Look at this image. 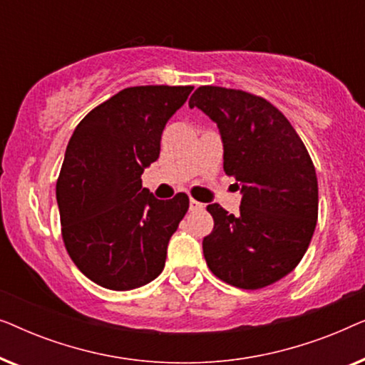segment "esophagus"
Returning a JSON list of instances; mask_svg holds the SVG:
<instances>
[{
  "label": "esophagus",
  "mask_w": 365,
  "mask_h": 365,
  "mask_svg": "<svg viewBox=\"0 0 365 365\" xmlns=\"http://www.w3.org/2000/svg\"><path fill=\"white\" fill-rule=\"evenodd\" d=\"M202 209H204V204L202 202L196 201V199H191V201H189V211L197 212V211H202Z\"/></svg>",
  "instance_id": "1"
}]
</instances>
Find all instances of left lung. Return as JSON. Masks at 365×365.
Instances as JSON below:
<instances>
[{"mask_svg": "<svg viewBox=\"0 0 365 365\" xmlns=\"http://www.w3.org/2000/svg\"><path fill=\"white\" fill-rule=\"evenodd\" d=\"M189 108L217 124L224 171L242 184L239 214L209 204L212 232L202 252L214 276L239 289H262L294 271L317 222L319 191L302 139L276 106L256 94L197 88Z\"/></svg>", "mask_w": 365, "mask_h": 365, "instance_id": "left-lung-1", "label": "left lung"}]
</instances>
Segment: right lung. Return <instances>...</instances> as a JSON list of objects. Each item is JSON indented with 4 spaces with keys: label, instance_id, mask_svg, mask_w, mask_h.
Listing matches in <instances>:
<instances>
[{
    "label": "right lung",
    "instance_id": "obj_1",
    "mask_svg": "<svg viewBox=\"0 0 365 365\" xmlns=\"http://www.w3.org/2000/svg\"><path fill=\"white\" fill-rule=\"evenodd\" d=\"M192 86L126 88L89 111L69 139L56 199L69 257L88 279L131 291L163 272L187 194L156 199L143 187L169 118Z\"/></svg>",
    "mask_w": 365,
    "mask_h": 365
}]
</instances>
